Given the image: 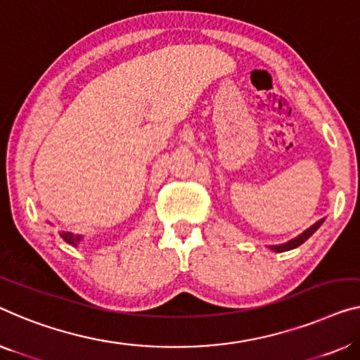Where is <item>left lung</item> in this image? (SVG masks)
Returning a JSON list of instances; mask_svg holds the SVG:
<instances>
[{"instance_id":"8db88e82","label":"left lung","mask_w":360,"mask_h":360,"mask_svg":"<svg viewBox=\"0 0 360 360\" xmlns=\"http://www.w3.org/2000/svg\"><path fill=\"white\" fill-rule=\"evenodd\" d=\"M325 219H320V221H317L315 224H312V226H310L309 229H305V231L302 233V234H299L297 238H294V239H291V240H288L286 244H280V245H270V249L271 250H275V252H286V250H291V249H296V248H299L300 244H304L305 240H307L310 236H312L315 231H317V229L321 226V223H323Z\"/></svg>"}]
</instances>
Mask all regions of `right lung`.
<instances>
[{"label": "right lung", "instance_id": "add662e5", "mask_svg": "<svg viewBox=\"0 0 360 360\" xmlns=\"http://www.w3.org/2000/svg\"><path fill=\"white\" fill-rule=\"evenodd\" d=\"M60 236L64 240H66L68 244H71V245H77L80 240L84 239L80 234H72V233H60Z\"/></svg>", "mask_w": 360, "mask_h": 360}]
</instances>
